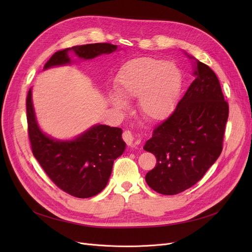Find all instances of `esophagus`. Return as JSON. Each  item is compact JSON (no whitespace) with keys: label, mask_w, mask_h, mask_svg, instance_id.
Wrapping results in <instances>:
<instances>
[{"label":"esophagus","mask_w":252,"mask_h":252,"mask_svg":"<svg viewBox=\"0 0 252 252\" xmlns=\"http://www.w3.org/2000/svg\"><path fill=\"white\" fill-rule=\"evenodd\" d=\"M123 139L125 140V142L126 143L127 146H129V147H136L138 145V142L135 140L134 135L131 134L129 130L125 131V133L123 134Z\"/></svg>","instance_id":"esophagus-1"}]
</instances>
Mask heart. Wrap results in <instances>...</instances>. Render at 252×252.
<instances>
[{
    "instance_id": "heart-1",
    "label": "heart",
    "mask_w": 252,
    "mask_h": 252,
    "mask_svg": "<svg viewBox=\"0 0 252 252\" xmlns=\"http://www.w3.org/2000/svg\"><path fill=\"white\" fill-rule=\"evenodd\" d=\"M182 87V75L174 64L151 57L126 62L118 71L109 102L125 110L124 100L138 99V110L147 121L159 122L174 110Z\"/></svg>"
}]
</instances>
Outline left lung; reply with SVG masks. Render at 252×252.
Instances as JSON below:
<instances>
[{"label": "left lung", "instance_id": "left-lung-1", "mask_svg": "<svg viewBox=\"0 0 252 252\" xmlns=\"http://www.w3.org/2000/svg\"><path fill=\"white\" fill-rule=\"evenodd\" d=\"M185 54L193 62L195 79L173 114L154 128L144 146L156 157V165L145 180L151 189L163 195L189 189L217 161L229 116L217 74L206 64Z\"/></svg>", "mask_w": 252, "mask_h": 252}]
</instances>
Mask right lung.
<instances>
[{
  "mask_svg": "<svg viewBox=\"0 0 252 252\" xmlns=\"http://www.w3.org/2000/svg\"><path fill=\"white\" fill-rule=\"evenodd\" d=\"M116 50V45L107 43L67 48L56 52L45 64L44 70L74 62L69 57L70 52L79 60H89ZM26 112L32 153L56 186L77 198L100 193L108 183L114 160L125 152L123 129L95 125L72 140L52 138L36 122L32 88L26 98Z\"/></svg>",
  "mask_w": 252,
  "mask_h": 252,
  "instance_id": "right-lung-1",
  "label": "right lung"
}]
</instances>
